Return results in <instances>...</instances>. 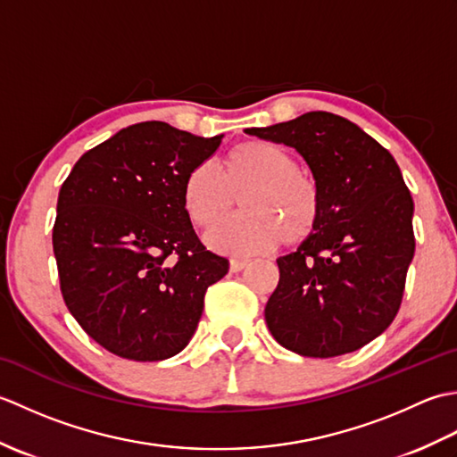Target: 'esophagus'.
Returning <instances> with one entry per match:
<instances>
[{
  "label": "esophagus",
  "mask_w": 457,
  "mask_h": 457,
  "mask_svg": "<svg viewBox=\"0 0 457 457\" xmlns=\"http://www.w3.org/2000/svg\"><path fill=\"white\" fill-rule=\"evenodd\" d=\"M247 267V261L245 259H231L229 261V270L231 273H239L241 269Z\"/></svg>",
  "instance_id": "esophagus-1"
}]
</instances>
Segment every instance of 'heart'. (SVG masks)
<instances>
[{"instance_id":"obj_1","label":"heart","mask_w":457,"mask_h":457,"mask_svg":"<svg viewBox=\"0 0 457 457\" xmlns=\"http://www.w3.org/2000/svg\"><path fill=\"white\" fill-rule=\"evenodd\" d=\"M245 212L221 221L208 234L212 249L228 255H255L283 237L287 245L303 244L314 234L322 200L316 182L300 170L293 153L269 141H244L223 157L221 172L200 162L184 180L182 204L200 228H212L236 206Z\"/></svg>"}]
</instances>
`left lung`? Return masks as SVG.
<instances>
[{"label":"left lung","mask_w":457,"mask_h":457,"mask_svg":"<svg viewBox=\"0 0 457 457\" xmlns=\"http://www.w3.org/2000/svg\"><path fill=\"white\" fill-rule=\"evenodd\" d=\"M245 133L295 147L322 200L314 234L277 259L269 332L304 357L355 352L391 326L414 257V202L399 164L371 135L329 112Z\"/></svg>","instance_id":"left-lung-1"}]
</instances>
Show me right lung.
Listing matches in <instances>:
<instances>
[{
    "instance_id": "right-lung-1",
    "label": "right lung",
    "mask_w": 457,
    "mask_h": 457,
    "mask_svg": "<svg viewBox=\"0 0 457 457\" xmlns=\"http://www.w3.org/2000/svg\"><path fill=\"white\" fill-rule=\"evenodd\" d=\"M221 137L135 123L84 153L58 192L62 298L108 352L133 361L177 355L196 332L208 287L226 277L228 259L200 244L182 204L187 174Z\"/></svg>"
}]
</instances>
